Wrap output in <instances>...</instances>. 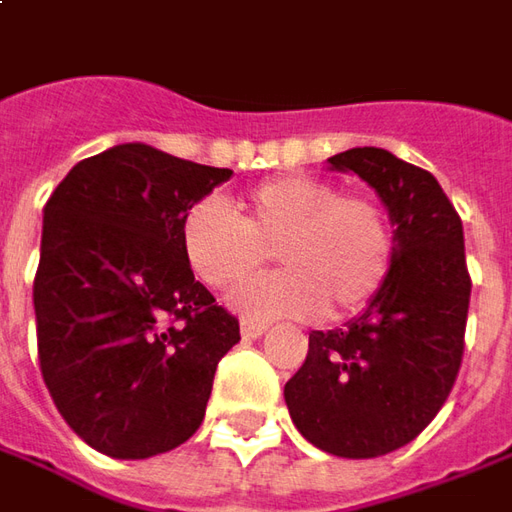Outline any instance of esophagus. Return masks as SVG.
<instances>
[{"label": "esophagus", "instance_id": "esophagus-1", "mask_svg": "<svg viewBox=\"0 0 512 512\" xmlns=\"http://www.w3.org/2000/svg\"><path fill=\"white\" fill-rule=\"evenodd\" d=\"M241 333L243 339H260V336L266 333V325H263V322H249V319H243Z\"/></svg>", "mask_w": 512, "mask_h": 512}]
</instances>
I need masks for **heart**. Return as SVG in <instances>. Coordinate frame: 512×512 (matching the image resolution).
Wrapping results in <instances>:
<instances>
[{"label":"heart","instance_id":"obj_1","mask_svg":"<svg viewBox=\"0 0 512 512\" xmlns=\"http://www.w3.org/2000/svg\"><path fill=\"white\" fill-rule=\"evenodd\" d=\"M241 218L204 198L182 218L187 269L210 288L255 274L274 249L285 271L232 291L229 305L252 319L325 314L342 319L367 308L392 269L395 238L387 210L367 193L305 173L255 184L238 201Z\"/></svg>","mask_w":512,"mask_h":512}]
</instances>
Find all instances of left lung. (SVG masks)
<instances>
[{"label":"left lung","mask_w":512,"mask_h":512,"mask_svg":"<svg viewBox=\"0 0 512 512\" xmlns=\"http://www.w3.org/2000/svg\"><path fill=\"white\" fill-rule=\"evenodd\" d=\"M328 162L384 201L395 255L356 319L311 330L305 364L283 395L308 443L370 460L412 443L446 403L465 350L471 277L460 215L429 170L384 148H350Z\"/></svg>","instance_id":"8db88e82"}]
</instances>
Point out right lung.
<instances>
[{
  "instance_id": "add662e5",
  "label": "right lung",
  "mask_w": 512,
  "mask_h": 512,
  "mask_svg": "<svg viewBox=\"0 0 512 512\" xmlns=\"http://www.w3.org/2000/svg\"><path fill=\"white\" fill-rule=\"evenodd\" d=\"M232 176L142 142L66 173L44 207L38 361L58 412L114 460L190 440L241 325L187 269V210Z\"/></svg>"
}]
</instances>
